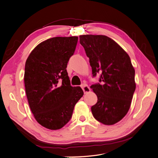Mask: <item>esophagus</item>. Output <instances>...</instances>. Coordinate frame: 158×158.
<instances>
[{
    "instance_id": "34e87169",
    "label": "esophagus",
    "mask_w": 158,
    "mask_h": 158,
    "mask_svg": "<svg viewBox=\"0 0 158 158\" xmlns=\"http://www.w3.org/2000/svg\"><path fill=\"white\" fill-rule=\"evenodd\" d=\"M81 88H82L85 94L88 93V92H90V88H89V86L86 84H83L82 85H81Z\"/></svg>"
}]
</instances>
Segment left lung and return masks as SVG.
Instances as JSON below:
<instances>
[{
    "mask_svg": "<svg viewBox=\"0 0 158 158\" xmlns=\"http://www.w3.org/2000/svg\"><path fill=\"white\" fill-rule=\"evenodd\" d=\"M80 43L89 59L93 76L101 73L99 82L91 85L98 102L91 108L103 125L120 121L130 109L136 89L135 70L130 56L111 38L102 35H80Z\"/></svg>",
    "mask_w": 158,
    "mask_h": 158,
    "instance_id": "8db88e82",
    "label": "left lung"
}]
</instances>
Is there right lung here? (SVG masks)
Listing matches in <instances>:
<instances>
[{"label": "right lung", "mask_w": 158, "mask_h": 158, "mask_svg": "<svg viewBox=\"0 0 158 158\" xmlns=\"http://www.w3.org/2000/svg\"><path fill=\"white\" fill-rule=\"evenodd\" d=\"M78 37H55L43 41L26 62L24 84L31 111L37 122L50 130L63 128L83 96L80 87L70 85L66 67Z\"/></svg>", "instance_id": "obj_1"}]
</instances>
